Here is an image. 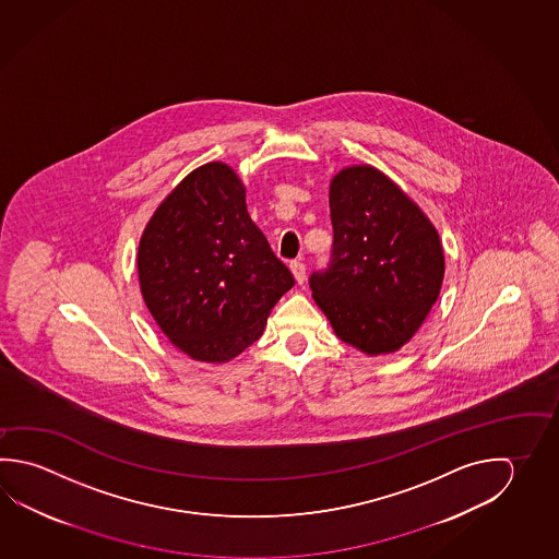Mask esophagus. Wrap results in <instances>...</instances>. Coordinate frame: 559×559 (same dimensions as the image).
<instances>
[{
	"instance_id": "obj_1",
	"label": "esophagus",
	"mask_w": 559,
	"mask_h": 559,
	"mask_svg": "<svg viewBox=\"0 0 559 559\" xmlns=\"http://www.w3.org/2000/svg\"><path fill=\"white\" fill-rule=\"evenodd\" d=\"M292 272H294L295 282L297 284H304L305 274H307V267H305L304 262H292Z\"/></svg>"
}]
</instances>
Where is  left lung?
Returning a JSON list of instances; mask_svg holds the SVG:
<instances>
[{
	"label": "left lung",
	"mask_w": 559,
	"mask_h": 559,
	"mask_svg": "<svg viewBox=\"0 0 559 559\" xmlns=\"http://www.w3.org/2000/svg\"><path fill=\"white\" fill-rule=\"evenodd\" d=\"M333 258L309 285L335 335L368 356L390 355L424 325L445 255L436 226L372 165L336 173L329 189Z\"/></svg>",
	"instance_id": "8db88e82"
}]
</instances>
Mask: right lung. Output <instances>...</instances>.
Wrapping results in <instances>:
<instances>
[{
    "instance_id": "add662e5",
    "label": "right lung",
    "mask_w": 559,
    "mask_h": 559,
    "mask_svg": "<svg viewBox=\"0 0 559 559\" xmlns=\"http://www.w3.org/2000/svg\"><path fill=\"white\" fill-rule=\"evenodd\" d=\"M143 301L163 335L199 362L255 343L295 280L246 209L230 165L204 163L155 209L138 248Z\"/></svg>"
}]
</instances>
